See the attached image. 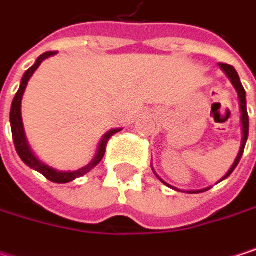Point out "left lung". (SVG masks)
Returning a JSON list of instances; mask_svg holds the SVG:
<instances>
[{
	"instance_id": "obj_1",
	"label": "left lung",
	"mask_w": 256,
	"mask_h": 256,
	"mask_svg": "<svg viewBox=\"0 0 256 256\" xmlns=\"http://www.w3.org/2000/svg\"><path fill=\"white\" fill-rule=\"evenodd\" d=\"M220 66H221V70L227 74V77L230 78V81L232 82V86H234V88L237 90V94H238V99H240V111H242V128H243V139H242V148H240V151H238V156H237V158H236V162H234V164L231 166V169L228 170V174L224 176V178L221 179V180H224L226 178H228L231 174H232V170L237 168V164H238V162H240V158H242V156H243V151H244V146H246V140H248V134H249V116H248V110H246V92H244V88H243V86H242V82H240V78H238V74H237V71L228 65V64H220ZM162 182H164V180H162ZM166 184V182H164ZM168 185V184H166ZM170 186V185H169ZM209 190V188H208ZM190 192H203V190L202 191H190Z\"/></svg>"
}]
</instances>
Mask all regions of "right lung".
<instances>
[{"label": "right lung", "mask_w": 256, "mask_h": 256, "mask_svg": "<svg viewBox=\"0 0 256 256\" xmlns=\"http://www.w3.org/2000/svg\"><path fill=\"white\" fill-rule=\"evenodd\" d=\"M53 54H56V52H46L44 54H41V56L36 59V62L34 64V66H30V68L25 72V76H24L22 81H20V87H19V90H18V93H16V96H14V99H13V104H12L10 123H12V133H13V140H14L16 151H18L19 157L22 158V162L25 163L26 166H29L30 169L40 172L41 175H44L46 178L48 179V180H52V182H56V184H66V182H71V180H74L76 178H80V176L86 175V174L90 172L96 164H99L100 160H102L104 156H105V150H106V144H108L110 138H111L112 134H116L117 132H120V130H118V128H114V130L108 132V133L102 138V140H100V144H99V148H98V152H96L93 162H92L90 164H87L86 168H82V169H80V170H76V172H58V170H54V169L46 166L44 163H41V162L32 154V151H30V148H29V145H28V142H26L25 130H24V123H22V112H20L22 96H24V93H25V88L26 86H28L29 78L32 77V74L38 70V66L41 65V62H42L44 59H47V58H50V56H53Z\"/></svg>", "instance_id": "obj_1"}]
</instances>
